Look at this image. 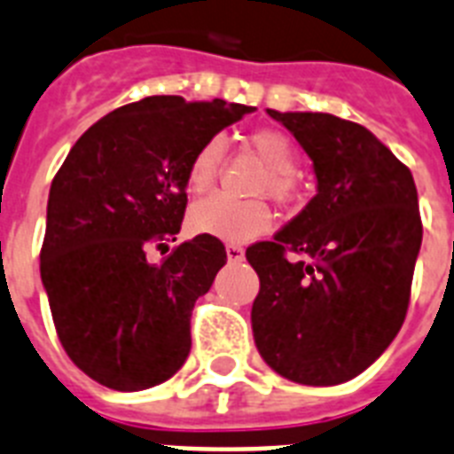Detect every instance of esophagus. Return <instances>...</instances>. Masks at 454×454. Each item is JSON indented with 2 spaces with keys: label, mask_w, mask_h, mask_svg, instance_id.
<instances>
[{
  "label": "esophagus",
  "mask_w": 454,
  "mask_h": 454,
  "mask_svg": "<svg viewBox=\"0 0 454 454\" xmlns=\"http://www.w3.org/2000/svg\"><path fill=\"white\" fill-rule=\"evenodd\" d=\"M226 256L228 261H242L245 259V249L239 245H226Z\"/></svg>",
  "instance_id": "obj_1"
}]
</instances>
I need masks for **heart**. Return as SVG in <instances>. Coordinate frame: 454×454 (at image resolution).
<instances>
[{
	"instance_id": "obj_1",
	"label": "heart",
	"mask_w": 454,
	"mask_h": 454,
	"mask_svg": "<svg viewBox=\"0 0 454 454\" xmlns=\"http://www.w3.org/2000/svg\"><path fill=\"white\" fill-rule=\"evenodd\" d=\"M252 149L263 158L270 176L265 179L263 191H270L275 200H286L291 195V182L298 172V149L289 135L279 130H254L249 135ZM223 144L212 137L195 151L186 168V189L193 195L207 193L216 182ZM272 223L268 205L261 200H233L226 195H209L195 202L189 212V228L198 235L226 239V242H247L259 238Z\"/></svg>"
}]
</instances>
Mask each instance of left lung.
I'll use <instances>...</instances> for the list:
<instances>
[{
  "mask_svg": "<svg viewBox=\"0 0 454 454\" xmlns=\"http://www.w3.org/2000/svg\"><path fill=\"white\" fill-rule=\"evenodd\" d=\"M312 158L317 195L272 239L247 247L261 289L254 340L301 385H340L396 338L422 245L411 169L359 123L268 109Z\"/></svg>",
  "mask_w": 454,
  "mask_h": 454,
  "instance_id": "obj_1",
  "label": "left lung"
}]
</instances>
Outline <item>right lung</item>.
<instances>
[{
  "mask_svg": "<svg viewBox=\"0 0 454 454\" xmlns=\"http://www.w3.org/2000/svg\"><path fill=\"white\" fill-rule=\"evenodd\" d=\"M254 106L151 95L93 123L53 176L42 282L55 331L99 385L139 392L160 385L191 352V315L226 249L195 235L160 263L186 212L195 151Z\"/></svg>",
  "mask_w": 454,
  "mask_h": 454,
  "instance_id": "right-lung-1",
  "label": "right lung"
}]
</instances>
